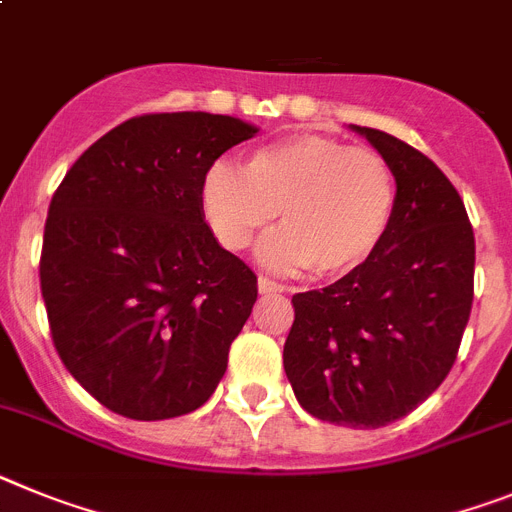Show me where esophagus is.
I'll return each mask as SVG.
<instances>
[{"label":"esophagus","mask_w":512,"mask_h":512,"mask_svg":"<svg viewBox=\"0 0 512 512\" xmlns=\"http://www.w3.org/2000/svg\"><path fill=\"white\" fill-rule=\"evenodd\" d=\"M257 288H260V293H281L286 291V286L278 281H273V278H268V275H260L257 278Z\"/></svg>","instance_id":"1"}]
</instances>
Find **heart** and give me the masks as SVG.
I'll use <instances>...</instances> for the list:
<instances>
[{
	"instance_id": "1",
	"label": "heart",
	"mask_w": 512,
	"mask_h": 512,
	"mask_svg": "<svg viewBox=\"0 0 512 512\" xmlns=\"http://www.w3.org/2000/svg\"><path fill=\"white\" fill-rule=\"evenodd\" d=\"M201 211L231 252L247 250L281 211L283 229L262 242V262L340 278L371 260L389 234L397 180L376 149L299 133L250 151L242 170L208 167Z\"/></svg>"
}]
</instances>
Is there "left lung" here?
<instances>
[{"instance_id":"obj_1","label":"left lung","mask_w":512,"mask_h":512,"mask_svg":"<svg viewBox=\"0 0 512 512\" xmlns=\"http://www.w3.org/2000/svg\"><path fill=\"white\" fill-rule=\"evenodd\" d=\"M355 131L394 170L397 213L361 268L293 296L283 368L309 415L381 428L453 368L474 301V231L461 195L422 151L376 128Z\"/></svg>"}]
</instances>
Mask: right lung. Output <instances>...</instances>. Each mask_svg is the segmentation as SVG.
I'll use <instances>...</instances> for the list:
<instances>
[{"label":"right lung","instance_id":"add662e5","mask_svg":"<svg viewBox=\"0 0 512 512\" xmlns=\"http://www.w3.org/2000/svg\"><path fill=\"white\" fill-rule=\"evenodd\" d=\"M255 133L229 115H136L84 151L53 193L41 250L53 348L108 410L188 415L224 376L257 275L219 247L201 182Z\"/></svg>","mask_w":512,"mask_h":512}]
</instances>
